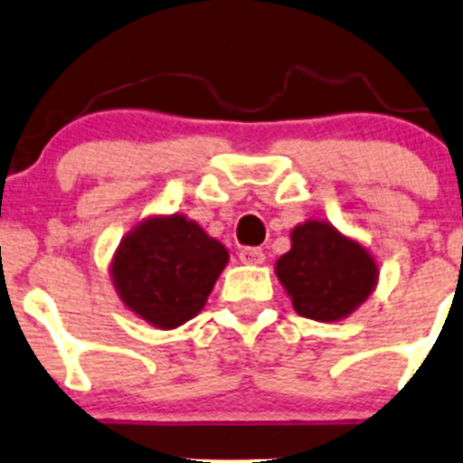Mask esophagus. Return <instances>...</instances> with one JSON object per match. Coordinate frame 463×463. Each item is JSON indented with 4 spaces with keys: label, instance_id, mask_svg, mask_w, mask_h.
<instances>
[{
    "label": "esophagus",
    "instance_id": "1",
    "mask_svg": "<svg viewBox=\"0 0 463 463\" xmlns=\"http://www.w3.org/2000/svg\"><path fill=\"white\" fill-rule=\"evenodd\" d=\"M240 260L244 261V264H264V250L261 249H241L240 250Z\"/></svg>",
    "mask_w": 463,
    "mask_h": 463
}]
</instances>
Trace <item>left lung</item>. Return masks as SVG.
<instances>
[{
  "instance_id": "left-lung-1",
  "label": "left lung",
  "mask_w": 463,
  "mask_h": 463,
  "mask_svg": "<svg viewBox=\"0 0 463 463\" xmlns=\"http://www.w3.org/2000/svg\"><path fill=\"white\" fill-rule=\"evenodd\" d=\"M275 273L300 316L318 322L347 318L378 282V266L361 241L329 222L300 223L291 231V250L275 261Z\"/></svg>"
}]
</instances>
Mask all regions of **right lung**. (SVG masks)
Segmentation results:
<instances>
[{
	"label": "right lung",
	"mask_w": 463,
	"mask_h": 463,
	"mask_svg": "<svg viewBox=\"0 0 463 463\" xmlns=\"http://www.w3.org/2000/svg\"><path fill=\"white\" fill-rule=\"evenodd\" d=\"M226 264V246L197 222L161 214L123 237L109 273L129 311L156 329H175L203 309Z\"/></svg>",
	"instance_id": "1"
}]
</instances>
